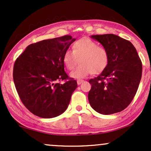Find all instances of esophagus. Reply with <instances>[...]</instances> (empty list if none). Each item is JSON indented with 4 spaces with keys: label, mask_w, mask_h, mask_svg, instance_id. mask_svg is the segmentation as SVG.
Segmentation results:
<instances>
[{
    "label": "esophagus",
    "mask_w": 151,
    "mask_h": 151,
    "mask_svg": "<svg viewBox=\"0 0 151 151\" xmlns=\"http://www.w3.org/2000/svg\"><path fill=\"white\" fill-rule=\"evenodd\" d=\"M82 82H84V80H82V79H78L77 80L78 84H81Z\"/></svg>",
    "instance_id": "1"
}]
</instances>
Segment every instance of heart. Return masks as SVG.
I'll use <instances>...</instances> for the list:
<instances>
[{
    "mask_svg": "<svg viewBox=\"0 0 151 151\" xmlns=\"http://www.w3.org/2000/svg\"><path fill=\"white\" fill-rule=\"evenodd\" d=\"M72 50L65 52L63 62L69 70H72L79 60L80 65L70 74L71 77L75 79L84 78L90 73H101L109 64L108 50L89 38H82L76 41L72 46Z\"/></svg>",
    "mask_w": 151,
    "mask_h": 151,
    "instance_id": "b5f03b06",
    "label": "heart"
}]
</instances>
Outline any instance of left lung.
Returning <instances> with one entry per match:
<instances>
[{
    "label": "left lung",
    "instance_id": "left-lung-1",
    "mask_svg": "<svg viewBox=\"0 0 151 151\" xmlns=\"http://www.w3.org/2000/svg\"><path fill=\"white\" fill-rule=\"evenodd\" d=\"M91 38L108 50L109 62L99 75L91 79L88 99L98 113L109 115L124 110L132 101L142 76V62L136 48L127 40L114 34Z\"/></svg>",
    "mask_w": 151,
    "mask_h": 151
}]
</instances>
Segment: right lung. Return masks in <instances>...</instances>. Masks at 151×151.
Masks as SVG:
<instances>
[{
	"instance_id": "obj_1",
	"label": "right lung",
	"mask_w": 151,
	"mask_h": 151,
	"mask_svg": "<svg viewBox=\"0 0 151 151\" xmlns=\"http://www.w3.org/2000/svg\"><path fill=\"white\" fill-rule=\"evenodd\" d=\"M76 40L71 35L44 40L26 47L15 60L13 81L22 103L34 115L50 119L67 109L77 83L66 74L63 56ZM65 80L62 85L58 81Z\"/></svg>"
}]
</instances>
